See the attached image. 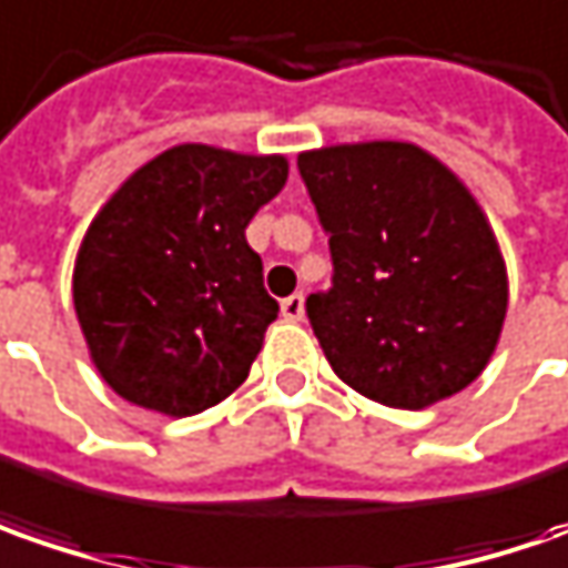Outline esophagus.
Returning a JSON list of instances; mask_svg holds the SVG:
<instances>
[{
  "label": "esophagus",
  "mask_w": 568,
  "mask_h": 568,
  "mask_svg": "<svg viewBox=\"0 0 568 568\" xmlns=\"http://www.w3.org/2000/svg\"><path fill=\"white\" fill-rule=\"evenodd\" d=\"M283 317L285 321H302L304 317V295L302 292H295V295H288V298H283Z\"/></svg>",
  "instance_id": "34e87169"
}]
</instances>
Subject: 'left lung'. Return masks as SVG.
<instances>
[{"instance_id": "left-lung-1", "label": "left lung", "mask_w": 568, "mask_h": 568, "mask_svg": "<svg viewBox=\"0 0 568 568\" xmlns=\"http://www.w3.org/2000/svg\"><path fill=\"white\" fill-rule=\"evenodd\" d=\"M298 169L329 232L333 288L307 298V317L336 377L408 412L478 381L509 280L459 175L408 141L304 150Z\"/></svg>"}]
</instances>
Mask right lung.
I'll list each match as a JSON object with an SVG mask.
<instances>
[{
  "instance_id": "add662e5",
  "label": "right lung",
  "mask_w": 568,
  "mask_h": 568,
  "mask_svg": "<svg viewBox=\"0 0 568 568\" xmlns=\"http://www.w3.org/2000/svg\"><path fill=\"white\" fill-rule=\"evenodd\" d=\"M285 179L283 153L179 144L100 206L71 295L90 362L122 399L187 418L245 383L280 314L245 229Z\"/></svg>"
}]
</instances>
